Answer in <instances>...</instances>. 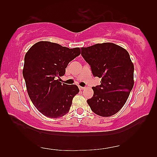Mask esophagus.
Instances as JSON below:
<instances>
[{"instance_id": "esophagus-1", "label": "esophagus", "mask_w": 157, "mask_h": 157, "mask_svg": "<svg viewBox=\"0 0 157 157\" xmlns=\"http://www.w3.org/2000/svg\"><path fill=\"white\" fill-rule=\"evenodd\" d=\"M79 89L80 90H82L85 89V87H82V86H79Z\"/></svg>"}]
</instances>
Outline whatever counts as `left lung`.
Instances as JSON below:
<instances>
[{
    "label": "left lung",
    "mask_w": 157,
    "mask_h": 157,
    "mask_svg": "<svg viewBox=\"0 0 157 157\" xmlns=\"http://www.w3.org/2000/svg\"><path fill=\"white\" fill-rule=\"evenodd\" d=\"M81 49L93 75L101 78V84L92 87L94 95L87 100L88 105L100 116L116 114L125 105L134 84V67L128 52L113 43Z\"/></svg>",
    "instance_id": "8db88e82"
}]
</instances>
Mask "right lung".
I'll return each instance as SVG.
<instances>
[{
  "mask_svg": "<svg viewBox=\"0 0 157 157\" xmlns=\"http://www.w3.org/2000/svg\"><path fill=\"white\" fill-rule=\"evenodd\" d=\"M79 55V48H69L48 41L36 43L25 54L23 76L29 97L46 117L59 118L69 112L79 88L57 78L65 74L69 63Z\"/></svg>",
  "mask_w": 157,
  "mask_h": 157,
  "instance_id": "right-lung-1",
  "label": "right lung"
}]
</instances>
